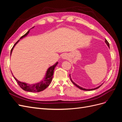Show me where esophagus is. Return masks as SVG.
<instances>
[{
  "mask_svg": "<svg viewBox=\"0 0 122 122\" xmlns=\"http://www.w3.org/2000/svg\"><path fill=\"white\" fill-rule=\"evenodd\" d=\"M61 58L62 59H67L68 58V54L66 53H64L62 55Z\"/></svg>",
  "mask_w": 122,
  "mask_h": 122,
  "instance_id": "esophagus-1",
  "label": "esophagus"
}]
</instances>
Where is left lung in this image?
<instances>
[{"label":"left lung","instance_id":"left-lung-1","mask_svg":"<svg viewBox=\"0 0 122 122\" xmlns=\"http://www.w3.org/2000/svg\"><path fill=\"white\" fill-rule=\"evenodd\" d=\"M105 43H106V44H107V46H108V47L109 48V43L108 42V41H107L106 40H105ZM70 79H71V81L72 82V83L75 85V86H76L77 87H78L79 89H80V90H83V91H92V90H96V89H97V88H99L100 87L102 84H101V85H100V86H98V87H96V88H92V89H86V88H82V87H80V86H78V85L77 84H76L75 83H74V82L72 80V79H71V77H70Z\"/></svg>","mask_w":122,"mask_h":122}]
</instances>
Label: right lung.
<instances>
[{
  "mask_svg": "<svg viewBox=\"0 0 122 122\" xmlns=\"http://www.w3.org/2000/svg\"><path fill=\"white\" fill-rule=\"evenodd\" d=\"M34 27L35 26L32 27L31 28H34ZM29 31H30V29H29V30L26 33L25 35H24L23 36H22L20 39H22L24 37H25V36H26L29 34ZM19 41V40H18V41L15 44V45L13 47L12 49H11L10 55H11V54H12V51L13 50V48H14V47L15 46V45ZM57 64H58V62H56V64L53 65L52 66H51L50 67H49L48 68V69L47 70L46 74V76L45 77V78H44V79H43V80H42V81H41L40 82H39L37 83L32 84H28L26 83L25 82H20V81L18 80L13 75V76L14 77V79H15L17 83L19 84V86L21 87L22 89H23V90H24L25 91L30 92H40L43 91V90H45V88H46L48 86H49V84L51 83V81H52V79L53 78V73H54V68L57 66Z\"/></svg>",
  "mask_w": 122,
  "mask_h": 122,
  "instance_id": "obj_1",
  "label": "right lung"
}]
</instances>
